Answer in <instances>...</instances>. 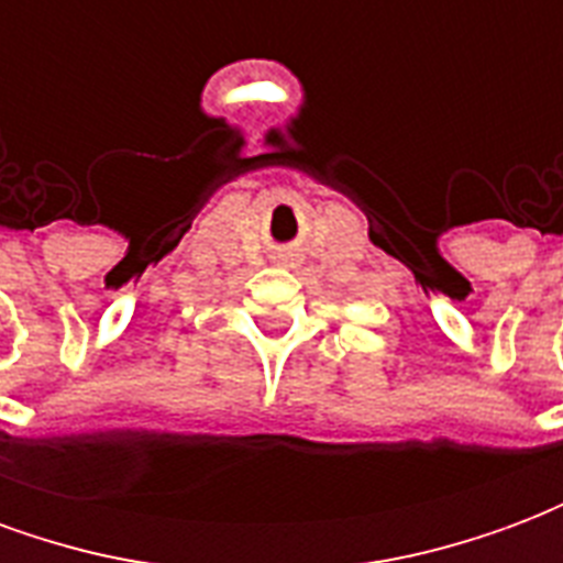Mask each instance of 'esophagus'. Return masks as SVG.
Returning <instances> with one entry per match:
<instances>
[{
	"mask_svg": "<svg viewBox=\"0 0 563 563\" xmlns=\"http://www.w3.org/2000/svg\"><path fill=\"white\" fill-rule=\"evenodd\" d=\"M298 262H301L298 253H286V256H283V265H298Z\"/></svg>",
	"mask_w": 563,
	"mask_h": 563,
	"instance_id": "1",
	"label": "esophagus"
}]
</instances>
